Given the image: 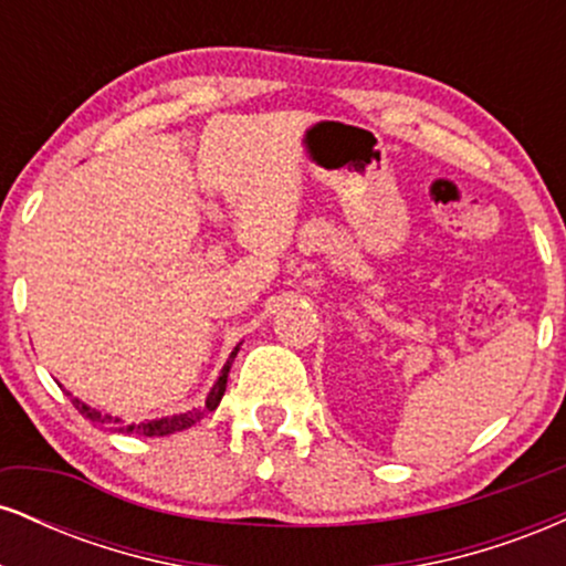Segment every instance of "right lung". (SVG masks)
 <instances>
[{
	"label": "right lung",
	"mask_w": 566,
	"mask_h": 566,
	"mask_svg": "<svg viewBox=\"0 0 566 566\" xmlns=\"http://www.w3.org/2000/svg\"><path fill=\"white\" fill-rule=\"evenodd\" d=\"M242 346V343H239ZM239 346L231 350L229 361H226L223 369H220V378L216 380V386L210 388V394H207V401L201 409H191V412H180V415H170V418H159V420H146V423H129L125 426V420L122 418H114V415H106V412H97V409L87 407L84 401L76 399V396H71V405H74L84 418L90 420V423L103 428V431H119V433H140V437H170V433H178V431H186V428H191L193 423H199L201 418H205L207 412H212L220 405V399H223L226 394V382H229V373H231V365H233V356H237Z\"/></svg>",
	"instance_id": "1"
}]
</instances>
